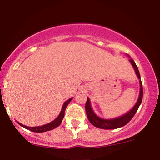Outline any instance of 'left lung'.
<instances>
[{
	"label": "left lung",
	"mask_w": 160,
	"mask_h": 160,
	"mask_svg": "<svg viewBox=\"0 0 160 160\" xmlns=\"http://www.w3.org/2000/svg\"><path fill=\"white\" fill-rule=\"evenodd\" d=\"M130 62H131L132 65L133 66L134 69H135V73H136L137 77L138 78L139 80L141 79L140 73H139L138 68L136 64L135 63L132 58H130L129 59ZM140 82V93H139V97L138 99L136 104H135L132 109L130 111H128L126 114L121 116L120 117H117L114 119H110V120H105V119H102L98 117V116L95 115V113L93 112L92 109L91 108L90 101H89V98H87V101L86 102V113L87 115L88 120L91 122L93 126L95 127L99 128H103V129H114V128H118L124 126L129 122L133 118L134 115L135 114L138 109L139 106L142 102L143 98V87H142V82L141 80H139Z\"/></svg>",
	"instance_id": "obj_1"
}]
</instances>
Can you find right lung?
I'll return each mask as SVG.
<instances>
[{
    "label": "right lung",
    "instance_id": "obj_1",
    "mask_svg": "<svg viewBox=\"0 0 160 160\" xmlns=\"http://www.w3.org/2000/svg\"><path fill=\"white\" fill-rule=\"evenodd\" d=\"M71 99H72V98H69L68 100L66 101L65 103H64L63 106H62V111H61V112H60V114L58 116V117H57L56 120L52 121V122H49V123L43 125V126H36V127H29V126H24V125L19 123V122H18V123H19L21 126H22V127L27 128V129L30 130V131L34 132H38V133L44 132H47V131H49V130H52V129H53V128L58 127V126L61 124L62 121L64 118V116H65V108L68 106V104L70 103V102L71 101Z\"/></svg>",
    "mask_w": 160,
    "mask_h": 160
}]
</instances>
